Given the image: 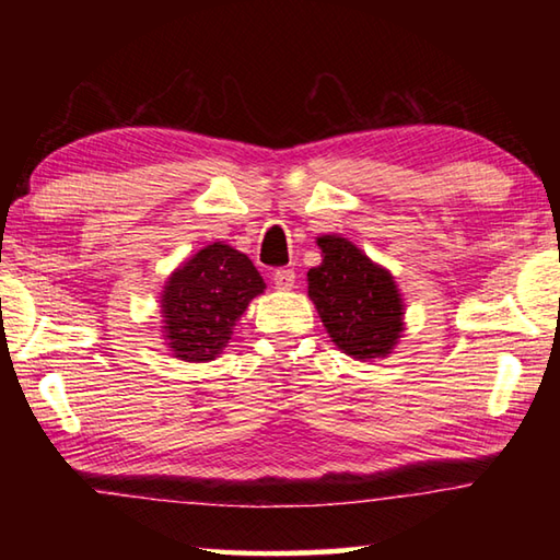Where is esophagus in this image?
Returning <instances> with one entry per match:
<instances>
[{"instance_id": "34e87169", "label": "esophagus", "mask_w": 560, "mask_h": 560, "mask_svg": "<svg viewBox=\"0 0 560 560\" xmlns=\"http://www.w3.org/2000/svg\"><path fill=\"white\" fill-rule=\"evenodd\" d=\"M271 281L279 291H289L293 289V283H296V273H293V269H277L273 271Z\"/></svg>"}]
</instances>
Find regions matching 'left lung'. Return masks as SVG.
Segmentation results:
<instances>
[{"label":"left lung","mask_w":560,"mask_h":560,"mask_svg":"<svg viewBox=\"0 0 560 560\" xmlns=\"http://www.w3.org/2000/svg\"><path fill=\"white\" fill-rule=\"evenodd\" d=\"M324 261L308 271V296L328 336L358 360L385 358L405 330L393 273L338 234L318 236Z\"/></svg>","instance_id":"left-lung-1"}]
</instances>
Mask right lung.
<instances>
[{
  "instance_id": "obj_1",
  "label": "right lung",
  "mask_w": 560,
  "mask_h": 560,
  "mask_svg": "<svg viewBox=\"0 0 560 560\" xmlns=\"http://www.w3.org/2000/svg\"><path fill=\"white\" fill-rule=\"evenodd\" d=\"M264 289L267 283L246 254L222 242L207 244L165 281L160 296L165 346L187 363L214 360Z\"/></svg>"
}]
</instances>
